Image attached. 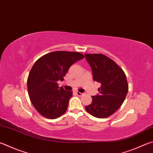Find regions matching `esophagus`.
<instances>
[{
  "instance_id": "esophagus-1",
  "label": "esophagus",
  "mask_w": 153,
  "mask_h": 153,
  "mask_svg": "<svg viewBox=\"0 0 153 153\" xmlns=\"http://www.w3.org/2000/svg\"><path fill=\"white\" fill-rule=\"evenodd\" d=\"M76 94H77V95L78 96H83V93H81V92H79V91H76Z\"/></svg>"
}]
</instances>
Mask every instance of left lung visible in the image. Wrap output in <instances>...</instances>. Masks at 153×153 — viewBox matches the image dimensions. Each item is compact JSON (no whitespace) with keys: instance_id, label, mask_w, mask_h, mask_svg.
<instances>
[{"instance_id":"1","label":"left lung","mask_w":153,"mask_h":153,"mask_svg":"<svg viewBox=\"0 0 153 153\" xmlns=\"http://www.w3.org/2000/svg\"><path fill=\"white\" fill-rule=\"evenodd\" d=\"M91 68L94 81L100 83V94L91 96V103L85 107L94 117L103 118L113 114L124 101L128 85L124 72L119 66L104 55L85 53Z\"/></svg>"}]
</instances>
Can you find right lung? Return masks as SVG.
Here are the masks:
<instances>
[{"instance_id": "1", "label": "right lung", "mask_w": 153, "mask_h": 153, "mask_svg": "<svg viewBox=\"0 0 153 153\" xmlns=\"http://www.w3.org/2000/svg\"><path fill=\"white\" fill-rule=\"evenodd\" d=\"M84 56L80 53L58 51L40 57L30 69L27 89L30 101L37 112L50 119L63 114L68 109L72 91L59 88L69 68Z\"/></svg>"}]
</instances>
